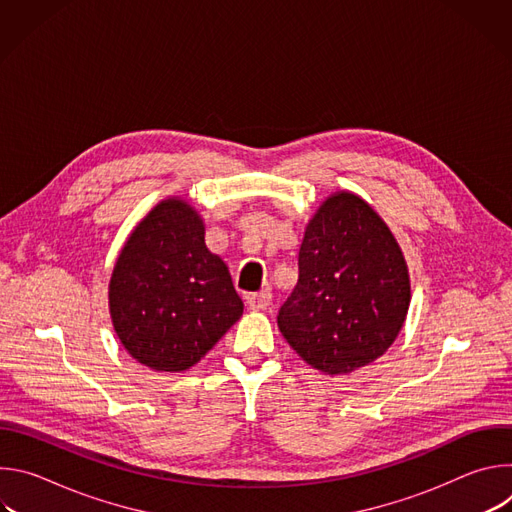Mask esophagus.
I'll use <instances>...</instances> for the list:
<instances>
[{"label":"esophagus","mask_w":512,"mask_h":512,"mask_svg":"<svg viewBox=\"0 0 512 512\" xmlns=\"http://www.w3.org/2000/svg\"><path fill=\"white\" fill-rule=\"evenodd\" d=\"M271 304V291H257V294L247 296V306L251 310H265Z\"/></svg>","instance_id":"obj_1"}]
</instances>
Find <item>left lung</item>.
I'll use <instances>...</instances> for the list:
<instances>
[{"instance_id": "8db88e82", "label": "left lung", "mask_w": 512, "mask_h": 512, "mask_svg": "<svg viewBox=\"0 0 512 512\" xmlns=\"http://www.w3.org/2000/svg\"><path fill=\"white\" fill-rule=\"evenodd\" d=\"M298 283L277 326L308 364L346 375L383 356L411 300L403 253L381 216L340 192L312 218L298 257Z\"/></svg>"}]
</instances>
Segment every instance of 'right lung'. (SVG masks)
I'll return each mask as SVG.
<instances>
[{"instance_id":"right-lung-1","label":"right lung","mask_w":512,"mask_h":512,"mask_svg":"<svg viewBox=\"0 0 512 512\" xmlns=\"http://www.w3.org/2000/svg\"><path fill=\"white\" fill-rule=\"evenodd\" d=\"M109 306L127 352L166 373L190 369L243 314L227 265L204 245L200 216L176 198L131 233L111 277Z\"/></svg>"}]
</instances>
